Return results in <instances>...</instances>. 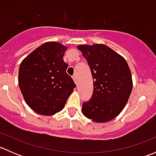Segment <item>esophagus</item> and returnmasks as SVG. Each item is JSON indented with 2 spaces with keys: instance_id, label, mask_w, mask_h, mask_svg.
Listing matches in <instances>:
<instances>
[{
  "instance_id": "34e87169",
  "label": "esophagus",
  "mask_w": 156,
  "mask_h": 156,
  "mask_svg": "<svg viewBox=\"0 0 156 156\" xmlns=\"http://www.w3.org/2000/svg\"><path fill=\"white\" fill-rule=\"evenodd\" d=\"M72 78H73V80H74V81H75V84H77V83H78V79H77L76 75H74V76L72 77Z\"/></svg>"
}]
</instances>
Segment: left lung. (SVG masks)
<instances>
[{
  "label": "left lung",
  "mask_w": 156,
  "mask_h": 156,
  "mask_svg": "<svg viewBox=\"0 0 156 156\" xmlns=\"http://www.w3.org/2000/svg\"><path fill=\"white\" fill-rule=\"evenodd\" d=\"M94 80V92L82 104L85 117L105 123L117 117L125 108L133 88L131 72L125 58L102 44L78 45Z\"/></svg>",
  "instance_id": "8db88e82"
}]
</instances>
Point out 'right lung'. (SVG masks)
<instances>
[{"instance_id": "obj_1", "label": "right lung", "mask_w": 156, "mask_h": 156, "mask_svg": "<svg viewBox=\"0 0 156 156\" xmlns=\"http://www.w3.org/2000/svg\"><path fill=\"white\" fill-rule=\"evenodd\" d=\"M67 47L45 42L28 55L19 69V86L25 101L42 115H53L65 106L76 87L66 73L63 56Z\"/></svg>"}]
</instances>
